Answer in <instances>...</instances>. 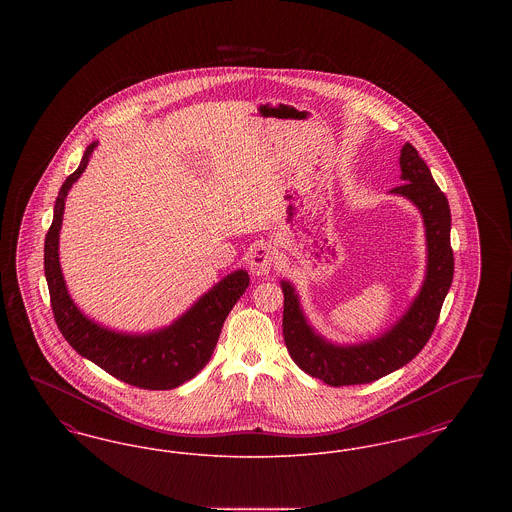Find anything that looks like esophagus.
Masks as SVG:
<instances>
[{
    "label": "esophagus",
    "mask_w": 512,
    "mask_h": 512,
    "mask_svg": "<svg viewBox=\"0 0 512 512\" xmlns=\"http://www.w3.org/2000/svg\"><path fill=\"white\" fill-rule=\"evenodd\" d=\"M274 265V249L267 244H257L249 251V270L255 276H267Z\"/></svg>",
    "instance_id": "1"
}]
</instances>
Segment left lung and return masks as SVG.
I'll use <instances>...</instances> for the list:
<instances>
[{"label":"left lung","instance_id":"1","mask_svg":"<svg viewBox=\"0 0 512 512\" xmlns=\"http://www.w3.org/2000/svg\"><path fill=\"white\" fill-rule=\"evenodd\" d=\"M403 184L390 194L409 199L420 211L426 232V274L409 309L384 334L361 343H334L318 334L303 313L292 282L282 280L284 341L295 365L328 386L374 382L407 365L430 340L445 295L453 282L451 211L424 159L411 144L399 157Z\"/></svg>","mask_w":512,"mask_h":512}]
</instances>
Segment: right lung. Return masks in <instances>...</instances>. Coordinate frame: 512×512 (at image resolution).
<instances>
[{
	"mask_svg": "<svg viewBox=\"0 0 512 512\" xmlns=\"http://www.w3.org/2000/svg\"><path fill=\"white\" fill-rule=\"evenodd\" d=\"M98 142L86 147L78 169L63 182L46 234L44 270L53 317L74 351L122 382L144 390H172L192 380L209 363L222 324L249 286V274L238 268L203 293L169 326L146 334L117 332L86 317L67 290L59 263V232L65 201L74 182L86 171Z\"/></svg>",
	"mask_w": 512,
	"mask_h": 512,
	"instance_id": "add662e5",
	"label": "right lung"
}]
</instances>
